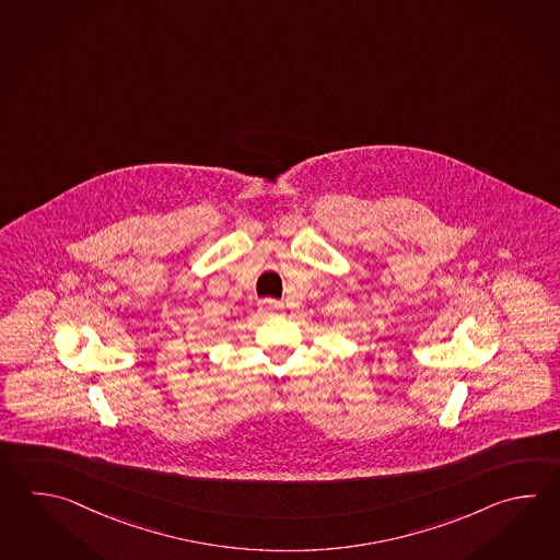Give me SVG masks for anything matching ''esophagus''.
<instances>
[{
	"instance_id": "1",
	"label": "esophagus",
	"mask_w": 560,
	"mask_h": 560,
	"mask_svg": "<svg viewBox=\"0 0 560 560\" xmlns=\"http://www.w3.org/2000/svg\"><path fill=\"white\" fill-rule=\"evenodd\" d=\"M259 308H261L262 313H275L277 308H281V303H277L273 299H265L259 303Z\"/></svg>"
}]
</instances>
